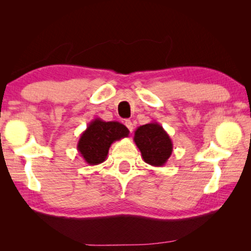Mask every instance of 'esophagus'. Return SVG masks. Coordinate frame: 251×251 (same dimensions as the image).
I'll return each instance as SVG.
<instances>
[{
    "instance_id": "esophagus-1",
    "label": "esophagus",
    "mask_w": 251,
    "mask_h": 251,
    "mask_svg": "<svg viewBox=\"0 0 251 251\" xmlns=\"http://www.w3.org/2000/svg\"><path fill=\"white\" fill-rule=\"evenodd\" d=\"M125 126L127 127V128H128L129 131H133V128H134V127H133V123H131L129 120H126V121H125Z\"/></svg>"
}]
</instances>
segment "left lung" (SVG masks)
Instances as JSON below:
<instances>
[{
    "label": "left lung",
    "instance_id": "1",
    "mask_svg": "<svg viewBox=\"0 0 251 251\" xmlns=\"http://www.w3.org/2000/svg\"><path fill=\"white\" fill-rule=\"evenodd\" d=\"M134 142L145 163L155 167L164 166L173 152V142L167 131L157 122L137 127Z\"/></svg>",
    "mask_w": 251,
    "mask_h": 251
}]
</instances>
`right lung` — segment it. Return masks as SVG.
<instances>
[{"label": "right lung", "instance_id": "right-lung-1", "mask_svg": "<svg viewBox=\"0 0 251 251\" xmlns=\"http://www.w3.org/2000/svg\"><path fill=\"white\" fill-rule=\"evenodd\" d=\"M128 128L121 123L95 118L80 134L77 151L88 165H99L105 161L110 145L122 138L128 137Z\"/></svg>", "mask_w": 251, "mask_h": 251}]
</instances>
